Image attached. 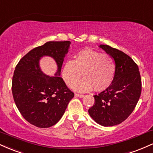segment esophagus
Returning <instances> with one entry per match:
<instances>
[{
  "mask_svg": "<svg viewBox=\"0 0 153 153\" xmlns=\"http://www.w3.org/2000/svg\"><path fill=\"white\" fill-rule=\"evenodd\" d=\"M75 97L82 98V97H84V95H82V94H75Z\"/></svg>",
  "mask_w": 153,
  "mask_h": 153,
  "instance_id": "1",
  "label": "esophagus"
}]
</instances>
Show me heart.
Segmentation results:
<instances>
[{
  "label": "heart",
  "instance_id": "b5f03b06",
  "mask_svg": "<svg viewBox=\"0 0 153 153\" xmlns=\"http://www.w3.org/2000/svg\"><path fill=\"white\" fill-rule=\"evenodd\" d=\"M116 71L115 60L110 54L86 48L79 51L73 60L66 61L62 67V77L66 85L72 87L82 73L84 78L73 85L75 91L87 92L94 88L103 91L111 85Z\"/></svg>",
  "mask_w": 153,
  "mask_h": 153
}]
</instances>
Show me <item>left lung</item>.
Instances as JSON below:
<instances>
[{
  "instance_id": "8db88e82",
  "label": "left lung",
  "mask_w": 153,
  "mask_h": 153,
  "mask_svg": "<svg viewBox=\"0 0 153 153\" xmlns=\"http://www.w3.org/2000/svg\"><path fill=\"white\" fill-rule=\"evenodd\" d=\"M99 47L114 59L117 71L111 85L94 96L95 103L88 113L98 124L111 127L132 113L141 95L142 80L137 65L129 55L108 45Z\"/></svg>"
}]
</instances>
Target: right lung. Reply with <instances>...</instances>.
<instances>
[{
    "label": "right lung",
    "mask_w": 153,
    "mask_h": 153,
    "mask_svg": "<svg viewBox=\"0 0 153 153\" xmlns=\"http://www.w3.org/2000/svg\"><path fill=\"white\" fill-rule=\"evenodd\" d=\"M71 42H48L35 47L20 59L12 80V94L21 114L30 124L48 128L59 122L74 93L59 77L64 57ZM50 56L56 60L58 71L54 76L44 74L39 59Z\"/></svg>",
    "instance_id": "add662e5"
}]
</instances>
